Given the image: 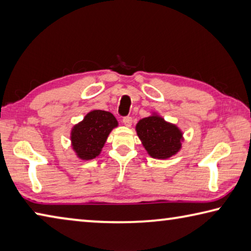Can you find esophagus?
<instances>
[{"mask_svg": "<svg viewBox=\"0 0 251 251\" xmlns=\"http://www.w3.org/2000/svg\"><path fill=\"white\" fill-rule=\"evenodd\" d=\"M123 123H124V125L127 127H130L131 126V123H133V120H131L130 116H125L123 118Z\"/></svg>", "mask_w": 251, "mask_h": 251, "instance_id": "esophagus-1", "label": "esophagus"}]
</instances>
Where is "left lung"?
Returning a JSON list of instances; mask_svg holds the SVG:
<instances>
[{
    "instance_id": "obj_1",
    "label": "left lung",
    "mask_w": 251,
    "mask_h": 251,
    "mask_svg": "<svg viewBox=\"0 0 251 251\" xmlns=\"http://www.w3.org/2000/svg\"><path fill=\"white\" fill-rule=\"evenodd\" d=\"M136 130L144 147L154 158H168L179 151L181 133L158 116L143 118L136 125Z\"/></svg>"
}]
</instances>
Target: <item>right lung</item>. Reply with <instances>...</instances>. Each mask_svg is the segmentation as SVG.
<instances>
[{
    "instance_id": "1",
    "label": "right lung",
    "mask_w": 251,
    "mask_h": 251,
    "mask_svg": "<svg viewBox=\"0 0 251 251\" xmlns=\"http://www.w3.org/2000/svg\"><path fill=\"white\" fill-rule=\"evenodd\" d=\"M117 121L113 114L105 110H93L84 121L72 130V145L80 159H93L100 155L106 139Z\"/></svg>"
}]
</instances>
